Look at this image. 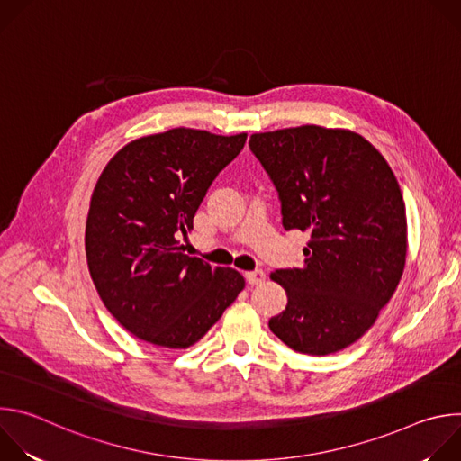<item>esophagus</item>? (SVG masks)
Masks as SVG:
<instances>
[{
    "instance_id": "34e87169",
    "label": "esophagus",
    "mask_w": 461,
    "mask_h": 461,
    "mask_svg": "<svg viewBox=\"0 0 461 461\" xmlns=\"http://www.w3.org/2000/svg\"><path fill=\"white\" fill-rule=\"evenodd\" d=\"M244 277H246L248 285H260L262 281L267 279V274L262 270H251V272H246Z\"/></svg>"
}]
</instances>
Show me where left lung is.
I'll use <instances>...</instances> for the list:
<instances>
[{
	"label": "left lung",
	"instance_id": "left-lung-1",
	"mask_svg": "<svg viewBox=\"0 0 461 461\" xmlns=\"http://www.w3.org/2000/svg\"><path fill=\"white\" fill-rule=\"evenodd\" d=\"M249 149L279 193L285 230L310 235L304 265L270 276L288 295L270 330L301 354L339 352L375 322L403 276L400 184L383 155L348 129L255 133Z\"/></svg>",
	"mask_w": 461,
	"mask_h": 461
}]
</instances>
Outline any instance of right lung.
<instances>
[{"label": "right lung", "instance_id": "add662e5", "mask_svg": "<svg viewBox=\"0 0 461 461\" xmlns=\"http://www.w3.org/2000/svg\"><path fill=\"white\" fill-rule=\"evenodd\" d=\"M246 137L176 127L129 142L102 171L86 224L87 267L105 308L139 339L187 348L242 292L237 270H212L178 239Z\"/></svg>", "mask_w": 461, "mask_h": 461}]
</instances>
